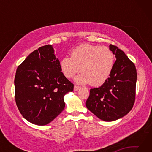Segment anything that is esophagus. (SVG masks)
<instances>
[{
    "label": "esophagus",
    "instance_id": "34e87169",
    "mask_svg": "<svg viewBox=\"0 0 152 152\" xmlns=\"http://www.w3.org/2000/svg\"><path fill=\"white\" fill-rule=\"evenodd\" d=\"M80 87L78 86L75 85V86H74V91H78V90H80Z\"/></svg>",
    "mask_w": 152,
    "mask_h": 152
}]
</instances>
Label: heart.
Wrapping results in <instances>:
<instances>
[{
  "label": "heart",
  "instance_id": "1",
  "mask_svg": "<svg viewBox=\"0 0 152 152\" xmlns=\"http://www.w3.org/2000/svg\"><path fill=\"white\" fill-rule=\"evenodd\" d=\"M115 56L109 48L83 43L71 51V57L65 56L60 63L62 74L71 78L80 70L82 74L75 80L79 84L92 86L104 84L112 73Z\"/></svg>",
  "mask_w": 152,
  "mask_h": 152
}]
</instances>
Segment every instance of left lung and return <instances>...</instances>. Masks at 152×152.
<instances>
[{"instance_id":"obj_1","label":"left lung","mask_w":152,"mask_h":152,"mask_svg":"<svg viewBox=\"0 0 152 152\" xmlns=\"http://www.w3.org/2000/svg\"><path fill=\"white\" fill-rule=\"evenodd\" d=\"M109 49L117 59L112 73L101 86L90 90L86 102L87 109L105 121L119 119L132 110L137 81L135 64L117 46L110 44Z\"/></svg>"}]
</instances>
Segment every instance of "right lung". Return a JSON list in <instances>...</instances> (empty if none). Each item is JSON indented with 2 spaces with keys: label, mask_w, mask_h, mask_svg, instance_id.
I'll use <instances>...</instances> for the list:
<instances>
[{
  "label": "right lung",
  "mask_w": 152,
  "mask_h": 152,
  "mask_svg": "<svg viewBox=\"0 0 152 152\" xmlns=\"http://www.w3.org/2000/svg\"><path fill=\"white\" fill-rule=\"evenodd\" d=\"M74 84L61 72L51 45L33 51L18 66L15 78V101L30 123L45 125L65 107L64 96Z\"/></svg>",
  "instance_id": "add662e5"
}]
</instances>
